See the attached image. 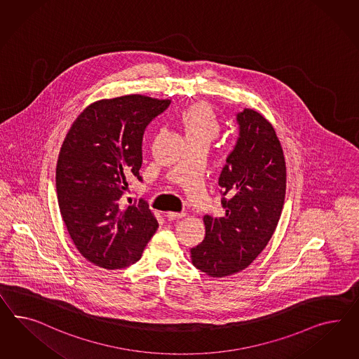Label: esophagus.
Instances as JSON below:
<instances>
[{"label": "esophagus", "mask_w": 359, "mask_h": 359, "mask_svg": "<svg viewBox=\"0 0 359 359\" xmlns=\"http://www.w3.org/2000/svg\"><path fill=\"white\" fill-rule=\"evenodd\" d=\"M184 215V213H172V212H170V213L165 214V217H167V219H168V221H175V219H180V218H183Z\"/></svg>", "instance_id": "34e87169"}]
</instances>
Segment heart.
<instances>
[{"label":"heart","instance_id":"b5f03b06","mask_svg":"<svg viewBox=\"0 0 359 359\" xmlns=\"http://www.w3.org/2000/svg\"><path fill=\"white\" fill-rule=\"evenodd\" d=\"M187 142H203L210 145L219 135V123L212 107L206 102H194L179 117Z\"/></svg>","mask_w":359,"mask_h":359}]
</instances>
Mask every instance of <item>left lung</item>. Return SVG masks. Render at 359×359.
Listing matches in <instances>:
<instances>
[{
	"instance_id": "left-lung-1",
	"label": "left lung",
	"mask_w": 359,
	"mask_h": 359,
	"mask_svg": "<svg viewBox=\"0 0 359 359\" xmlns=\"http://www.w3.org/2000/svg\"><path fill=\"white\" fill-rule=\"evenodd\" d=\"M238 138L219 175L224 215H205V238L191 250L197 269L226 277L245 269L271 241L281 217L286 165L280 140L259 112L236 114Z\"/></svg>"
}]
</instances>
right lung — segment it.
Listing matches in <instances>:
<instances>
[{
  "mask_svg": "<svg viewBox=\"0 0 359 359\" xmlns=\"http://www.w3.org/2000/svg\"><path fill=\"white\" fill-rule=\"evenodd\" d=\"M171 100L144 95L103 99L76 118L56 167L60 212L81 255L104 269L141 259L158 229L144 200L124 205L123 196L142 165V141L150 121Z\"/></svg>",
  "mask_w": 359,
  "mask_h": 359,
  "instance_id": "add662e5",
  "label": "right lung"
}]
</instances>
